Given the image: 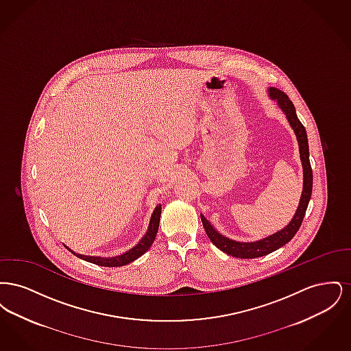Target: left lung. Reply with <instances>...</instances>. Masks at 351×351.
I'll use <instances>...</instances> for the list:
<instances>
[{"mask_svg":"<svg viewBox=\"0 0 351 351\" xmlns=\"http://www.w3.org/2000/svg\"><path fill=\"white\" fill-rule=\"evenodd\" d=\"M268 97L271 100L276 101L278 106L282 109L284 116L288 119L293 133L296 135L298 143H299V152H300L301 166H302V192H301L300 202L298 206V210L295 213L291 222L282 229L278 233L272 234L265 239L255 241V242H238L230 239L225 235L217 232L212 223L201 215V221L204 225V229L206 232L208 238L212 241V243L218 247L219 250L233 255L235 258H242V259H252V258H259L263 255H267L272 251L280 249L285 243H288L295 234L298 233L299 228L301 226L302 218L305 216L308 204L312 196V186H313V173H312V167L309 162V146H308V136L305 128L302 126L300 119L296 114V109L292 104V101L288 99V96L279 90L278 88H268Z\"/></svg>","mask_w":351,"mask_h":351,"instance_id":"left-lung-1","label":"left lung"}]
</instances>
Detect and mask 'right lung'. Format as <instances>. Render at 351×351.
<instances>
[{
  "label": "right lung",
  "instance_id": "1",
  "mask_svg": "<svg viewBox=\"0 0 351 351\" xmlns=\"http://www.w3.org/2000/svg\"><path fill=\"white\" fill-rule=\"evenodd\" d=\"M160 215H162V205L159 204L152 216H151L150 225H149V229H147V233L146 235L139 241V243L136 246H134L132 250L119 255V256H113V258H100V256H86V255H82V254H76L71 249L68 250L71 251L72 254H75L76 256L82 258L84 261L89 262V263H93V265H97V266H104V267H121V266H125V265H129L134 262L135 259H138L141 255H143L146 251L149 250L156 237L158 233V229H159V222H160Z\"/></svg>",
  "mask_w": 351,
  "mask_h": 351
}]
</instances>
